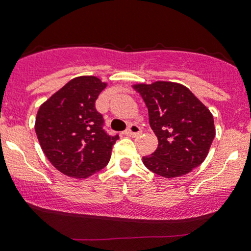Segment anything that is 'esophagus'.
<instances>
[{
  "mask_svg": "<svg viewBox=\"0 0 251 251\" xmlns=\"http://www.w3.org/2000/svg\"><path fill=\"white\" fill-rule=\"evenodd\" d=\"M140 133H142V128H140L138 125H135V124H131V125L128 126V128L125 131V134L129 135V137L139 135Z\"/></svg>",
  "mask_w": 251,
  "mask_h": 251,
  "instance_id": "obj_1",
  "label": "esophagus"
}]
</instances>
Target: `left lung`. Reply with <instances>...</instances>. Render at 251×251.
<instances>
[{
    "label": "left lung",
    "mask_w": 251,
    "mask_h": 251,
    "mask_svg": "<svg viewBox=\"0 0 251 251\" xmlns=\"http://www.w3.org/2000/svg\"><path fill=\"white\" fill-rule=\"evenodd\" d=\"M133 88L146 103L150 126L158 138L157 150L143 157L144 165L165 178L200 166L216 135L214 117L206 106L180 83L155 81Z\"/></svg>",
    "instance_id": "obj_1"
}]
</instances>
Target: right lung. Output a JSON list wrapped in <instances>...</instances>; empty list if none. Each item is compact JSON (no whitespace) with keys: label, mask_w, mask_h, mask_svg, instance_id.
Instances as JSON below:
<instances>
[{"label":"right lung","mask_w":251,"mask_h":251,"mask_svg":"<svg viewBox=\"0 0 251 251\" xmlns=\"http://www.w3.org/2000/svg\"><path fill=\"white\" fill-rule=\"evenodd\" d=\"M107 83L77 76L40 106L35 132L54 168L73 178H87L105 168L119 135L103 129L96 100Z\"/></svg>","instance_id":"add662e5"}]
</instances>
